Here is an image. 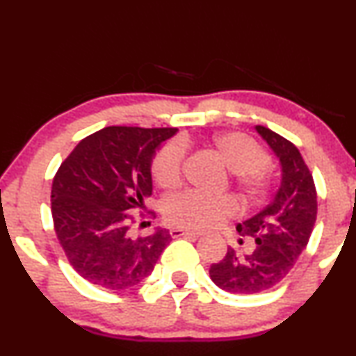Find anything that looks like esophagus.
Returning <instances> with one entry per match:
<instances>
[{
  "label": "esophagus",
  "instance_id": "1",
  "mask_svg": "<svg viewBox=\"0 0 356 356\" xmlns=\"http://www.w3.org/2000/svg\"><path fill=\"white\" fill-rule=\"evenodd\" d=\"M170 235L174 238L177 237H200V232H194V230H186V229H170Z\"/></svg>",
  "mask_w": 356,
  "mask_h": 356
}]
</instances>
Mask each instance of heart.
Here are the masks:
<instances>
[{
	"label": "heart",
	"mask_w": 356,
	"mask_h": 356,
	"mask_svg": "<svg viewBox=\"0 0 356 356\" xmlns=\"http://www.w3.org/2000/svg\"><path fill=\"white\" fill-rule=\"evenodd\" d=\"M212 147L234 172L235 182L247 200H259L267 194L270 175L265 164L268 157L252 137L241 132H224L213 137ZM184 157L186 145L181 140H172L157 152L152 175L164 191L181 186ZM237 211L238 205L232 195H205L199 192H184L165 204L167 220L189 230L212 229Z\"/></svg>",
	"instance_id": "heart-1"
}]
</instances>
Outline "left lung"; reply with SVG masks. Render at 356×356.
I'll use <instances>...</instances> for the list:
<instances>
[{"label":"left lung","instance_id":"obj_1","mask_svg":"<svg viewBox=\"0 0 356 356\" xmlns=\"http://www.w3.org/2000/svg\"><path fill=\"white\" fill-rule=\"evenodd\" d=\"M255 131L278 159L280 186L264 211L237 225L238 234L255 238L252 254L238 255L229 247L224 259L209 268L217 286L242 295L264 292L284 280L305 250L316 220L314 177L300 151L268 127L255 126Z\"/></svg>","mask_w":356,"mask_h":356}]
</instances>
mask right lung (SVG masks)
I'll list each match as a JSON object with an SVG mask.
<instances>
[{
	"label": "right lung",
	"mask_w": 356,
	"mask_h": 356,
	"mask_svg": "<svg viewBox=\"0 0 356 356\" xmlns=\"http://www.w3.org/2000/svg\"><path fill=\"white\" fill-rule=\"evenodd\" d=\"M175 127L109 126L84 137L54 175L51 212L58 241L81 277L124 290L149 277L172 237L131 234V209L152 194L151 167Z\"/></svg>",
	"instance_id": "add662e5"
}]
</instances>
